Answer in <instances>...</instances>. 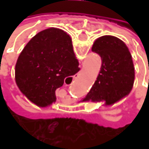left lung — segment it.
<instances>
[{
  "mask_svg": "<svg viewBox=\"0 0 149 149\" xmlns=\"http://www.w3.org/2000/svg\"><path fill=\"white\" fill-rule=\"evenodd\" d=\"M92 51L101 57L100 72L83 101L104 100L113 104L132 89L134 81V67L132 55L123 41L112 36L98 38Z\"/></svg>",
  "mask_w": 149,
  "mask_h": 149,
  "instance_id": "8db88e82",
  "label": "left lung"
}]
</instances>
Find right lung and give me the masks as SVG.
Returning <instances> with one entry per match:
<instances>
[{
    "instance_id": "obj_1",
    "label": "right lung",
    "mask_w": 149,
    "mask_h": 149,
    "mask_svg": "<svg viewBox=\"0 0 149 149\" xmlns=\"http://www.w3.org/2000/svg\"><path fill=\"white\" fill-rule=\"evenodd\" d=\"M79 70L71 38L60 29L49 28L36 35L21 51L15 78L37 94L41 106H47L55 101V90L65 79Z\"/></svg>"
}]
</instances>
